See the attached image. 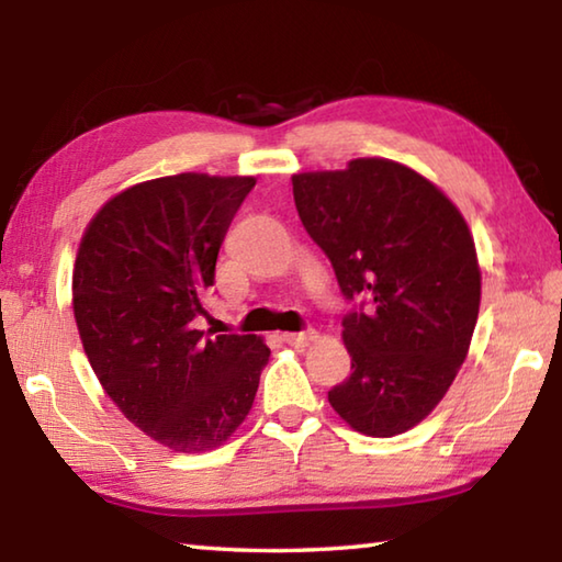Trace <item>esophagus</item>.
Here are the masks:
<instances>
[{
    "instance_id": "esophagus-1",
    "label": "esophagus",
    "mask_w": 562,
    "mask_h": 562,
    "mask_svg": "<svg viewBox=\"0 0 562 562\" xmlns=\"http://www.w3.org/2000/svg\"><path fill=\"white\" fill-rule=\"evenodd\" d=\"M315 337H317L315 329H307V331H284V335H282V339L288 341V345H292V347L310 345V341L315 339Z\"/></svg>"
}]
</instances>
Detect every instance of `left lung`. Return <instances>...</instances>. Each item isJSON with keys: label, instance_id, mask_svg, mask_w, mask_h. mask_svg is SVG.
I'll return each instance as SVG.
<instances>
[{"label": "left lung", "instance_id": "left-lung-1", "mask_svg": "<svg viewBox=\"0 0 562 562\" xmlns=\"http://www.w3.org/2000/svg\"><path fill=\"white\" fill-rule=\"evenodd\" d=\"M292 193L345 297H369L341 319L351 374L331 408L374 439L414 429L449 392L479 319L469 225L439 186L389 158L294 173Z\"/></svg>", "mask_w": 562, "mask_h": 562}]
</instances>
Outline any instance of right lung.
<instances>
[{"mask_svg":"<svg viewBox=\"0 0 562 562\" xmlns=\"http://www.w3.org/2000/svg\"><path fill=\"white\" fill-rule=\"evenodd\" d=\"M252 186L207 173L136 183L101 205L76 252L74 319L93 374L133 426L178 453L231 439L270 359L260 337L193 325Z\"/></svg>","mask_w":562,"mask_h":562,"instance_id":"right-lung-1","label":"right lung"}]
</instances>
